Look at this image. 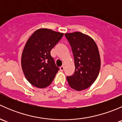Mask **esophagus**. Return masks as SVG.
I'll return each mask as SVG.
<instances>
[{"label": "esophagus", "instance_id": "1", "mask_svg": "<svg viewBox=\"0 0 122 122\" xmlns=\"http://www.w3.org/2000/svg\"><path fill=\"white\" fill-rule=\"evenodd\" d=\"M60 69L61 71H63L64 70V66H61V67L60 68Z\"/></svg>", "mask_w": 122, "mask_h": 122}]
</instances>
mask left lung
Returning a JSON list of instances; mask_svg holds the SVG:
<instances>
[{"label":"left lung","instance_id":"1","mask_svg":"<svg viewBox=\"0 0 122 122\" xmlns=\"http://www.w3.org/2000/svg\"><path fill=\"white\" fill-rule=\"evenodd\" d=\"M74 57L75 72L67 76L69 86L77 91L90 87L95 81L100 70L99 49L90 36L80 32L65 34Z\"/></svg>","mask_w":122,"mask_h":122}]
</instances>
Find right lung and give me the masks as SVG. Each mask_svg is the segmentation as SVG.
Segmentation results:
<instances>
[{
    "label": "right lung",
    "mask_w": 122,
    "mask_h": 122,
    "mask_svg": "<svg viewBox=\"0 0 122 122\" xmlns=\"http://www.w3.org/2000/svg\"><path fill=\"white\" fill-rule=\"evenodd\" d=\"M63 35L62 33L41 28L27 41L22 54V68L27 80L35 87L45 88L55 78L59 68L50 52Z\"/></svg>",
    "instance_id": "obj_1"
}]
</instances>
